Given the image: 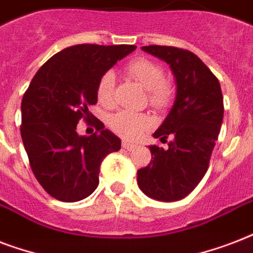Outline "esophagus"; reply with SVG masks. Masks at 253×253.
I'll list each match as a JSON object with an SVG mask.
<instances>
[{
  "mask_svg": "<svg viewBox=\"0 0 253 253\" xmlns=\"http://www.w3.org/2000/svg\"><path fill=\"white\" fill-rule=\"evenodd\" d=\"M122 147L125 148V150L127 151H131V150H135L136 148V144H134V143H130V142H122Z\"/></svg>",
  "mask_w": 253,
  "mask_h": 253,
  "instance_id": "obj_1",
  "label": "esophagus"
}]
</instances>
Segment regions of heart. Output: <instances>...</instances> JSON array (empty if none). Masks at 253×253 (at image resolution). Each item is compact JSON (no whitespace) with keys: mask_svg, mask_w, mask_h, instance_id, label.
Returning <instances> with one entry per match:
<instances>
[{"mask_svg":"<svg viewBox=\"0 0 253 253\" xmlns=\"http://www.w3.org/2000/svg\"><path fill=\"white\" fill-rule=\"evenodd\" d=\"M126 71L131 77H134L139 84L148 93V102L151 106L166 107L173 95V86L164 79V71L158 63L139 57L131 60L126 67ZM115 76L111 71L103 73L97 85V98L102 105H110L113 101ZM152 125L150 117L143 113L131 110H121L109 118V126L115 134L125 139H138Z\"/></svg>","mask_w":253,"mask_h":253,"instance_id":"1","label":"heart"}]
</instances>
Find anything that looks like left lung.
I'll return each mask as SVG.
<instances>
[{
  "instance_id": "8db88e82",
  "label": "left lung",
  "mask_w": 253,
  "mask_h": 253,
  "mask_svg": "<svg viewBox=\"0 0 253 253\" xmlns=\"http://www.w3.org/2000/svg\"><path fill=\"white\" fill-rule=\"evenodd\" d=\"M144 52L166 61L176 79V99L155 138L172 136L168 148L150 146L152 160L138 170L146 196L163 202L182 200L200 184L209 168L223 121L219 81L200 57L188 49L146 45Z\"/></svg>"
}]
</instances>
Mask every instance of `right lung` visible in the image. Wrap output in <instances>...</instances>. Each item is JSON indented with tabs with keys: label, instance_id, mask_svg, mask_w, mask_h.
<instances>
[{
	"label": "right lung",
	"instance_id": "add662e5",
	"mask_svg": "<svg viewBox=\"0 0 253 253\" xmlns=\"http://www.w3.org/2000/svg\"><path fill=\"white\" fill-rule=\"evenodd\" d=\"M135 48L72 45L53 55L30 83L21 105L22 140L37 180L53 198L76 202L90 196L102 160L121 150V139L99 121L90 136L76 128L81 118L90 119L87 106L97 103L103 73Z\"/></svg>",
	"mask_w": 253,
	"mask_h": 253
}]
</instances>
